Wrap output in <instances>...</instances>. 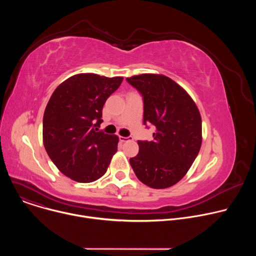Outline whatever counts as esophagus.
I'll return each mask as SVG.
<instances>
[{
  "mask_svg": "<svg viewBox=\"0 0 256 256\" xmlns=\"http://www.w3.org/2000/svg\"><path fill=\"white\" fill-rule=\"evenodd\" d=\"M120 142H128V140H132V138H130V136H120Z\"/></svg>",
  "mask_w": 256,
  "mask_h": 256,
  "instance_id": "obj_1",
  "label": "esophagus"
}]
</instances>
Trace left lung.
I'll list each match as a JSON object with an SVG mask.
<instances>
[{"mask_svg": "<svg viewBox=\"0 0 256 256\" xmlns=\"http://www.w3.org/2000/svg\"><path fill=\"white\" fill-rule=\"evenodd\" d=\"M144 97V124H153L154 140H138L130 159L138 179L155 190L168 188L186 176L202 142V116L190 95L161 74L126 78Z\"/></svg>", "mask_w": 256, "mask_h": 256, "instance_id": "obj_1", "label": "left lung"}]
</instances>
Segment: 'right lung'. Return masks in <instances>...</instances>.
I'll return each mask as SVG.
<instances>
[{
  "label": "right lung",
  "mask_w": 256,
  "mask_h": 256,
  "mask_svg": "<svg viewBox=\"0 0 256 256\" xmlns=\"http://www.w3.org/2000/svg\"><path fill=\"white\" fill-rule=\"evenodd\" d=\"M124 78L83 72L54 91L44 114L42 140L58 169L72 180L89 184L102 177L118 152V136L97 132L106 99Z\"/></svg>",
  "instance_id": "1"
}]
</instances>
